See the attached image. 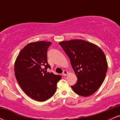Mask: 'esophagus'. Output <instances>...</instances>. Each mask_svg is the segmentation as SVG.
Wrapping results in <instances>:
<instances>
[{"instance_id": "1", "label": "esophagus", "mask_w": 120, "mask_h": 120, "mask_svg": "<svg viewBox=\"0 0 120 120\" xmlns=\"http://www.w3.org/2000/svg\"><path fill=\"white\" fill-rule=\"evenodd\" d=\"M68 74V71H63V76H67V74Z\"/></svg>"}]
</instances>
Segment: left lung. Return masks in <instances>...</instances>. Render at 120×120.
<instances>
[{"mask_svg": "<svg viewBox=\"0 0 120 120\" xmlns=\"http://www.w3.org/2000/svg\"><path fill=\"white\" fill-rule=\"evenodd\" d=\"M71 60L78 80L71 89L82 96L93 95L105 79L108 69L107 59L100 48L81 39L59 43Z\"/></svg>", "mask_w": 120, "mask_h": 120, "instance_id": "obj_1", "label": "left lung"}]
</instances>
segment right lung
Segmentation results:
<instances>
[{
    "label": "right lung",
    "mask_w": 120,
    "mask_h": 120,
    "mask_svg": "<svg viewBox=\"0 0 120 120\" xmlns=\"http://www.w3.org/2000/svg\"><path fill=\"white\" fill-rule=\"evenodd\" d=\"M52 44L39 41L29 43L19 53L15 63V74L24 93L33 99L45 101L55 93L60 75L47 72L51 69L47 52Z\"/></svg>",
    "instance_id": "1"
}]
</instances>
